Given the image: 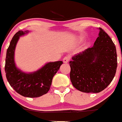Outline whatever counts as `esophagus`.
<instances>
[{
    "instance_id": "1",
    "label": "esophagus",
    "mask_w": 122,
    "mask_h": 122,
    "mask_svg": "<svg viewBox=\"0 0 122 122\" xmlns=\"http://www.w3.org/2000/svg\"><path fill=\"white\" fill-rule=\"evenodd\" d=\"M69 60H70V57H69V56H65L64 58H63V61L64 63H67L68 62H69Z\"/></svg>"
}]
</instances>
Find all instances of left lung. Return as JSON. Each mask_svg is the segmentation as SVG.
<instances>
[{
  "label": "left lung",
  "instance_id": "8db88e82",
  "mask_svg": "<svg viewBox=\"0 0 122 122\" xmlns=\"http://www.w3.org/2000/svg\"><path fill=\"white\" fill-rule=\"evenodd\" d=\"M69 62L73 86L84 93H99L111 83L117 66L116 48L107 33L99 28L94 45L75 54Z\"/></svg>",
  "mask_w": 122,
  "mask_h": 122
}]
</instances>
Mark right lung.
I'll use <instances>...</instances> for the list:
<instances>
[{
	"label": "right lung",
	"mask_w": 122,
	"mask_h": 122,
	"mask_svg": "<svg viewBox=\"0 0 122 122\" xmlns=\"http://www.w3.org/2000/svg\"><path fill=\"white\" fill-rule=\"evenodd\" d=\"M27 33L28 30H20L13 36L7 49L5 71L8 83L15 92L23 97L37 98L49 91L53 76L63 62H49L31 73L24 72L18 69L14 61L15 49L20 37Z\"/></svg>",
	"instance_id": "obj_1"
}]
</instances>
